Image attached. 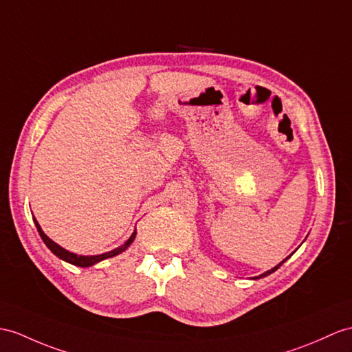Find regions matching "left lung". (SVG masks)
I'll use <instances>...</instances> for the list:
<instances>
[{
	"label": "left lung",
	"instance_id": "8db88e82",
	"mask_svg": "<svg viewBox=\"0 0 352 352\" xmlns=\"http://www.w3.org/2000/svg\"><path fill=\"white\" fill-rule=\"evenodd\" d=\"M289 256H291V255H289ZM289 256H287V258H285L284 261H280V263H279L278 265H275V267H273V269H270V270H267V272H264V273H261V275H260V276H254L252 279H254V280H256V279H261V278H265V276H269V275H270V273H273V272H276V270H278V269L280 267V265H282V264H284V263H285V261H287V260L289 258Z\"/></svg>",
	"mask_w": 352,
	"mask_h": 352
}]
</instances>
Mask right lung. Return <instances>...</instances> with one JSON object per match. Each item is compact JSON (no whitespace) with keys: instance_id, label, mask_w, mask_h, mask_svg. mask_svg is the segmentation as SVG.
<instances>
[{"instance_id":"add662e5","label":"right lung","mask_w":352,"mask_h":352,"mask_svg":"<svg viewBox=\"0 0 352 352\" xmlns=\"http://www.w3.org/2000/svg\"><path fill=\"white\" fill-rule=\"evenodd\" d=\"M32 219H34V224H36V227H37V230H38L40 237L43 239V242H45V245L49 248V250L52 251V252L58 256V258H61L63 261L70 263V264H73V265H77V267H91V265L97 264V263H100V261H102V260H107V258H111V256L122 254V252L126 250V248L134 242L135 234H137L135 230H134L133 234L130 236V239H128V241H126L124 245L118 246V248H115V250H111V251H109V252L98 254V255H77V254H74V252H70V251L64 250L63 246H59L58 243H55V242L52 241V239H49V237L45 234V231L41 230V227H40V224L37 222V219L34 218V217H32Z\"/></svg>"}]
</instances>
